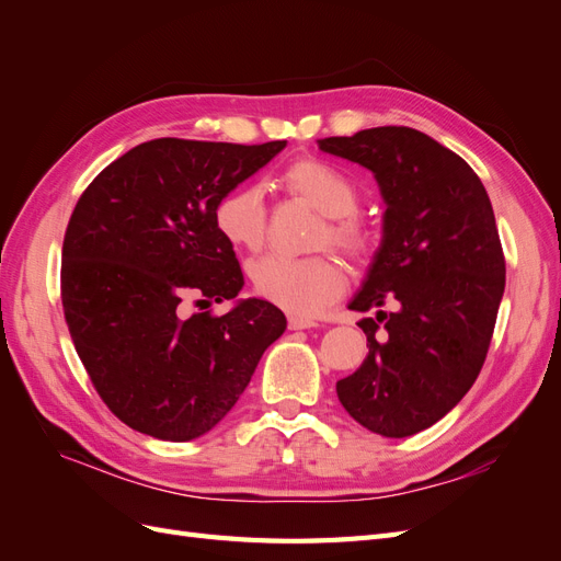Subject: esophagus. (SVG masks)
Returning <instances> with one entry per match:
<instances>
[{"label": "esophagus", "mask_w": 561, "mask_h": 561, "mask_svg": "<svg viewBox=\"0 0 561 561\" xmlns=\"http://www.w3.org/2000/svg\"><path fill=\"white\" fill-rule=\"evenodd\" d=\"M287 325H290V330H309V328H316L318 322L309 316H297L293 313L290 318H287Z\"/></svg>", "instance_id": "34e87169"}]
</instances>
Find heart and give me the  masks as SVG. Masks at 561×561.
<instances>
[{
    "instance_id": "b5f03b06",
    "label": "heart",
    "mask_w": 561,
    "mask_h": 561,
    "mask_svg": "<svg viewBox=\"0 0 561 561\" xmlns=\"http://www.w3.org/2000/svg\"><path fill=\"white\" fill-rule=\"evenodd\" d=\"M278 182L287 194L325 215V225L318 229V248L334 245L358 264L375 254V231L355 213L360 203L358 186L342 168L301 157L285 165ZM213 225L231 248L260 250L268 225L260 186L239 184L227 190L215 203ZM248 274L254 293L293 313H313L346 287V268L330 252L309 257L264 254L248 266Z\"/></svg>"
}]
</instances>
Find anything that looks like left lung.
Returning <instances> with one entry per match:
<instances>
[{
    "label": "left lung",
    "instance_id": "8db88e82",
    "mask_svg": "<svg viewBox=\"0 0 561 561\" xmlns=\"http://www.w3.org/2000/svg\"><path fill=\"white\" fill-rule=\"evenodd\" d=\"M375 173L386 201L383 241L351 309L393 304L358 325L367 358L336 381L367 431L407 437L433 426L478 379L505 290L496 217L472 168L407 126L316 140Z\"/></svg>",
    "mask_w": 561,
    "mask_h": 561
}]
</instances>
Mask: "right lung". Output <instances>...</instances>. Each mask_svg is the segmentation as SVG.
I'll use <instances>...</instances> for the list:
<instances>
[{"label": "right lung", "instance_id": "obj_1", "mask_svg": "<svg viewBox=\"0 0 561 561\" xmlns=\"http://www.w3.org/2000/svg\"><path fill=\"white\" fill-rule=\"evenodd\" d=\"M283 147L149 140L79 196L62 241L65 322L98 396L133 431L171 443L208 433L283 334V311L264 299L225 316L182 307L241 293L213 208Z\"/></svg>", "mask_w": 561, "mask_h": 561}]
</instances>
